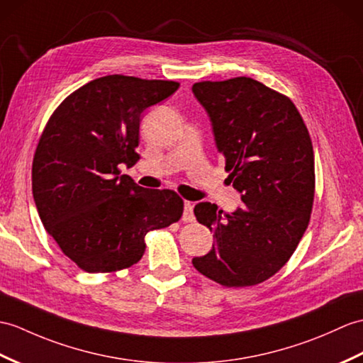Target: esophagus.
<instances>
[{"mask_svg":"<svg viewBox=\"0 0 363 363\" xmlns=\"http://www.w3.org/2000/svg\"><path fill=\"white\" fill-rule=\"evenodd\" d=\"M182 221L184 223H193V221H195V215H193V204H191V202H185V204H184Z\"/></svg>","mask_w":363,"mask_h":363,"instance_id":"34e87169","label":"esophagus"}]
</instances>
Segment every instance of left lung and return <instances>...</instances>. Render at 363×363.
<instances>
[{"label":"left lung","instance_id":"left-lung-1","mask_svg":"<svg viewBox=\"0 0 363 363\" xmlns=\"http://www.w3.org/2000/svg\"><path fill=\"white\" fill-rule=\"evenodd\" d=\"M191 89L244 204L233 213L210 202L195 206L215 242L191 263L225 288L259 284L288 263L308 229L315 195L309 131L288 96L250 77L198 82Z\"/></svg>","mask_w":363,"mask_h":363}]
</instances>
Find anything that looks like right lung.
<instances>
[{
  "instance_id": "add662e5",
  "label": "right lung",
  "mask_w": 363,
  "mask_h": 363,
  "mask_svg": "<svg viewBox=\"0 0 363 363\" xmlns=\"http://www.w3.org/2000/svg\"><path fill=\"white\" fill-rule=\"evenodd\" d=\"M179 88L173 80L106 75L71 92L50 114L32 161L45 229L82 271L117 272L145 254V235L178 223L173 190L143 189L121 164L139 161L140 114Z\"/></svg>"
}]
</instances>
